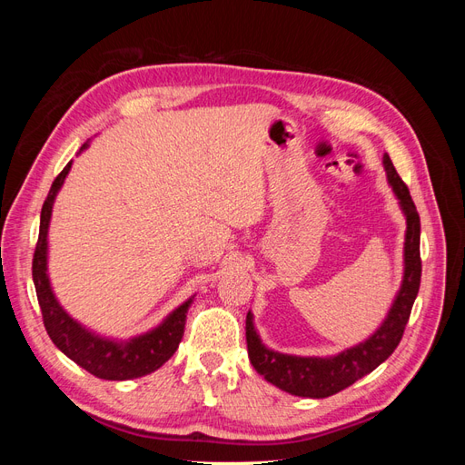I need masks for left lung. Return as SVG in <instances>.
Returning a JSON list of instances; mask_svg holds the SVG:
<instances>
[{"label": "left lung", "instance_id": "obj_1", "mask_svg": "<svg viewBox=\"0 0 465 465\" xmlns=\"http://www.w3.org/2000/svg\"><path fill=\"white\" fill-rule=\"evenodd\" d=\"M384 168L407 217L405 273L401 289L396 301H393L388 318L371 340L328 359L281 355L262 345L254 323H252V314L248 312L246 316L250 362L254 364V369L267 382L292 393V396L328 398L355 384L359 378L372 372L380 362H384L393 353V349L401 341L407 322H410L411 308L420 287V219L411 200L410 188L400 178L388 154H384Z\"/></svg>", "mask_w": 465, "mask_h": 465}]
</instances>
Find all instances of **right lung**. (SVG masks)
<instances>
[{
	"label": "right lung",
	"instance_id": "obj_1",
	"mask_svg": "<svg viewBox=\"0 0 465 465\" xmlns=\"http://www.w3.org/2000/svg\"><path fill=\"white\" fill-rule=\"evenodd\" d=\"M69 168H72V163H67L64 171L55 176L40 211V231L33 256V281L42 322H45V328L54 345L93 376L103 380H130L145 376L163 367L174 355V351L182 341V335H184L186 314L192 299L178 306L157 330L134 337L132 341L125 343L103 340V337L81 328L74 318L65 314L64 308L54 297L46 275V234L54 198L62 188Z\"/></svg>",
	"mask_w": 465,
	"mask_h": 465
}]
</instances>
